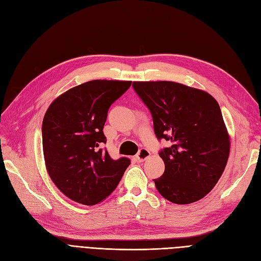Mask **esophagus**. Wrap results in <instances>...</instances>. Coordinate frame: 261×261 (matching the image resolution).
I'll return each instance as SVG.
<instances>
[{"instance_id": "obj_1", "label": "esophagus", "mask_w": 261, "mask_h": 261, "mask_svg": "<svg viewBox=\"0 0 261 261\" xmlns=\"http://www.w3.org/2000/svg\"><path fill=\"white\" fill-rule=\"evenodd\" d=\"M149 156H150V153H149L148 149H146V148H141V149L139 150V153L137 154V161L140 162V163H142V162L146 161V159H147Z\"/></svg>"}]
</instances>
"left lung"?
<instances>
[{
  "label": "left lung",
  "instance_id": "obj_1",
  "mask_svg": "<svg viewBox=\"0 0 261 261\" xmlns=\"http://www.w3.org/2000/svg\"><path fill=\"white\" fill-rule=\"evenodd\" d=\"M132 87L152 114L157 139L170 143L159 152L165 172L154 180L157 191L180 205L203 198L230 153L219 104L205 91L171 81H136Z\"/></svg>",
  "mask_w": 261,
  "mask_h": 261
}]
</instances>
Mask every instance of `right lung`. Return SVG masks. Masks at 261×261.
<instances>
[{"mask_svg":"<svg viewBox=\"0 0 261 261\" xmlns=\"http://www.w3.org/2000/svg\"><path fill=\"white\" fill-rule=\"evenodd\" d=\"M131 81L92 80L74 87L49 105L42 123L45 166L63 194L92 206L112 194L130 165L100 148L106 143L103 128L111 105Z\"/></svg>","mask_w":261,"mask_h":261,"instance_id":"1","label":"right lung"}]
</instances>
